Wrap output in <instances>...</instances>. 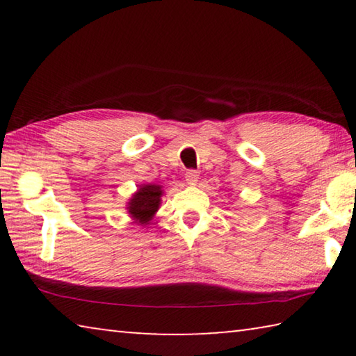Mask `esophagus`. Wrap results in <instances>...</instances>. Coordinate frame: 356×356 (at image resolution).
<instances>
[{
    "mask_svg": "<svg viewBox=\"0 0 356 356\" xmlns=\"http://www.w3.org/2000/svg\"><path fill=\"white\" fill-rule=\"evenodd\" d=\"M197 179H200V174H197V171H186V174H185V180H186V184L188 185H196L197 184Z\"/></svg>",
    "mask_w": 356,
    "mask_h": 356,
    "instance_id": "obj_1",
    "label": "esophagus"
}]
</instances>
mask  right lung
Listing matches in <instances>:
<instances>
[{
    "instance_id": "obj_1",
    "label": "right lung",
    "mask_w": 356,
    "mask_h": 356,
    "mask_svg": "<svg viewBox=\"0 0 356 356\" xmlns=\"http://www.w3.org/2000/svg\"><path fill=\"white\" fill-rule=\"evenodd\" d=\"M163 188L156 184H141L127 201V213L138 226H147L159 212Z\"/></svg>"
}]
</instances>
